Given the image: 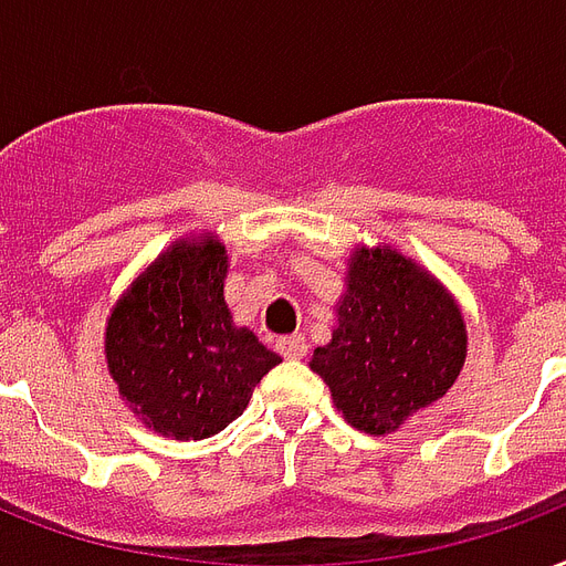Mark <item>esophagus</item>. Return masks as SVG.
Wrapping results in <instances>:
<instances>
[{"mask_svg":"<svg viewBox=\"0 0 566 566\" xmlns=\"http://www.w3.org/2000/svg\"><path fill=\"white\" fill-rule=\"evenodd\" d=\"M277 352L286 357V360H304L306 357V339L301 333H292V336H283L277 339Z\"/></svg>","mask_w":566,"mask_h":566,"instance_id":"esophagus-1","label":"esophagus"}]
</instances>
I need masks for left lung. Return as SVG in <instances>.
Listing matches in <instances>:
<instances>
[{"label":"left lung","instance_id":"1","mask_svg":"<svg viewBox=\"0 0 566 566\" xmlns=\"http://www.w3.org/2000/svg\"><path fill=\"white\" fill-rule=\"evenodd\" d=\"M467 360V324L449 289L392 248H357L333 339L310 369L331 387L345 422L389 433L442 398Z\"/></svg>","mask_w":566,"mask_h":566}]
</instances>
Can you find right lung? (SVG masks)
Wrapping results in <instances>:
<instances>
[{"label":"right lung","instance_id":"1","mask_svg":"<svg viewBox=\"0 0 566 566\" xmlns=\"http://www.w3.org/2000/svg\"><path fill=\"white\" fill-rule=\"evenodd\" d=\"M227 251L214 235L179 239L126 289L105 324L117 392L147 428L206 440L242 416L280 363L223 301Z\"/></svg>","mask_w":566,"mask_h":566}]
</instances>
